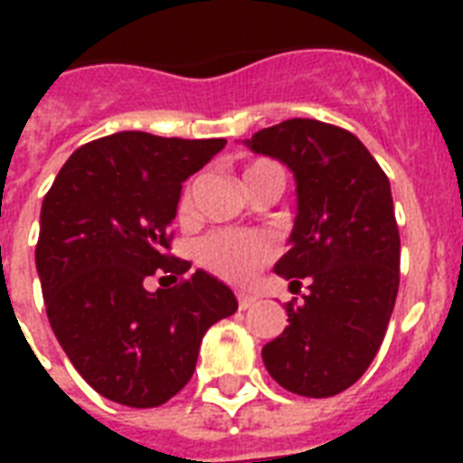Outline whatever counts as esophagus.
<instances>
[{"label":"esophagus","instance_id":"obj_1","mask_svg":"<svg viewBox=\"0 0 463 463\" xmlns=\"http://www.w3.org/2000/svg\"><path fill=\"white\" fill-rule=\"evenodd\" d=\"M260 298L252 296V293H238V305L240 309H247V307H252L254 303H257Z\"/></svg>","mask_w":463,"mask_h":463}]
</instances>
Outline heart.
<instances>
[{
	"mask_svg": "<svg viewBox=\"0 0 463 463\" xmlns=\"http://www.w3.org/2000/svg\"><path fill=\"white\" fill-rule=\"evenodd\" d=\"M283 173L281 167L271 160H254L245 167V182L257 180L261 175ZM196 182H187L180 194V213L187 216L194 203ZM199 261L203 269H209L211 274L231 283H247L264 264L274 260L276 245L274 240L261 235V232H240V231H223L213 232L203 240L199 250Z\"/></svg>",
	"mask_w": 463,
	"mask_h": 463,
	"instance_id": "1",
	"label": "heart"
}]
</instances>
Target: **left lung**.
<instances>
[{
  "label": "left lung",
  "instance_id": "left-lung-1",
  "mask_svg": "<svg viewBox=\"0 0 463 463\" xmlns=\"http://www.w3.org/2000/svg\"><path fill=\"white\" fill-rule=\"evenodd\" d=\"M296 177L290 250L274 271L303 303L261 348L269 374L293 394L324 399L363 377L380 351L399 293L402 240L387 175L358 137L317 119H286L242 141Z\"/></svg>",
  "mask_w": 463,
  "mask_h": 463
}]
</instances>
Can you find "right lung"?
Returning a JSON list of instances; mask_svg holds the SVG:
<instances>
[{
    "label": "right lung",
    "instance_id": "1",
    "mask_svg": "<svg viewBox=\"0 0 463 463\" xmlns=\"http://www.w3.org/2000/svg\"><path fill=\"white\" fill-rule=\"evenodd\" d=\"M223 146L110 134L74 151L45 194L35 269L47 319L71 365L110 402L154 409L173 399L194 374L206 329L238 309L203 269L146 290L148 276L177 281L192 267L165 254L170 223L182 182Z\"/></svg>",
    "mask_w": 463,
    "mask_h": 463
}]
</instances>
